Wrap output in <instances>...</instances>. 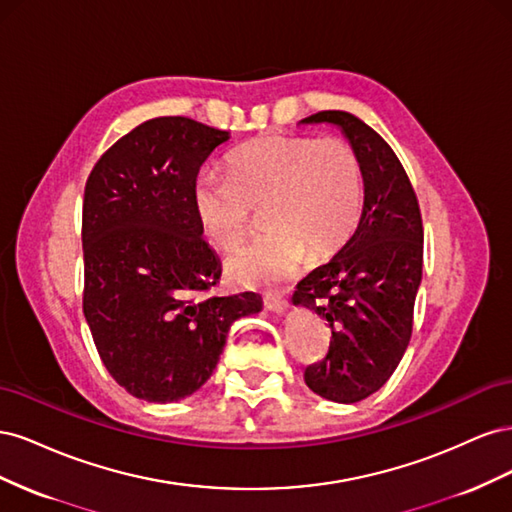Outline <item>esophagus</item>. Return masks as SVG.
Instances as JSON below:
<instances>
[{"label": "esophagus", "instance_id": "esophagus-1", "mask_svg": "<svg viewBox=\"0 0 512 512\" xmlns=\"http://www.w3.org/2000/svg\"><path fill=\"white\" fill-rule=\"evenodd\" d=\"M265 307L269 309V312H273V314H286L288 301L282 299V297H267L265 299Z\"/></svg>", "mask_w": 512, "mask_h": 512}]
</instances>
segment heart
I'll return each mask as SVG.
<instances>
[{
    "label": "heart",
    "instance_id": "heart-1",
    "mask_svg": "<svg viewBox=\"0 0 512 512\" xmlns=\"http://www.w3.org/2000/svg\"><path fill=\"white\" fill-rule=\"evenodd\" d=\"M226 175H200L194 209L220 250L239 245L262 209L267 232L226 260L230 280L252 288L282 286L307 254L324 260L352 237L363 209V168L342 138L267 134L237 147Z\"/></svg>",
    "mask_w": 512,
    "mask_h": 512
}]
</instances>
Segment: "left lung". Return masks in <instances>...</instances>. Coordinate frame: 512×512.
Masks as SVG:
<instances>
[{"mask_svg": "<svg viewBox=\"0 0 512 512\" xmlns=\"http://www.w3.org/2000/svg\"><path fill=\"white\" fill-rule=\"evenodd\" d=\"M301 123L337 126L363 168V213L354 235L292 294L294 305L322 316L331 331L329 352L305 369V384L324 399L354 404L393 376L410 344L423 277L421 209L395 151L365 121L320 111Z\"/></svg>", "mask_w": 512, "mask_h": 512, "instance_id": "8db88e82", "label": "left lung"}]
</instances>
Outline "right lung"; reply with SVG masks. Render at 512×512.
I'll use <instances>...</instances> for the list:
<instances>
[{
	"label": "right lung",
	"mask_w": 512,
	"mask_h": 512,
	"mask_svg": "<svg viewBox=\"0 0 512 512\" xmlns=\"http://www.w3.org/2000/svg\"><path fill=\"white\" fill-rule=\"evenodd\" d=\"M228 138L188 117L149 119L104 153L85 185V320L108 374L151 404L196 393L230 324L262 307L254 292L207 294L222 265L192 192Z\"/></svg>",
	"instance_id": "right-lung-1"
}]
</instances>
